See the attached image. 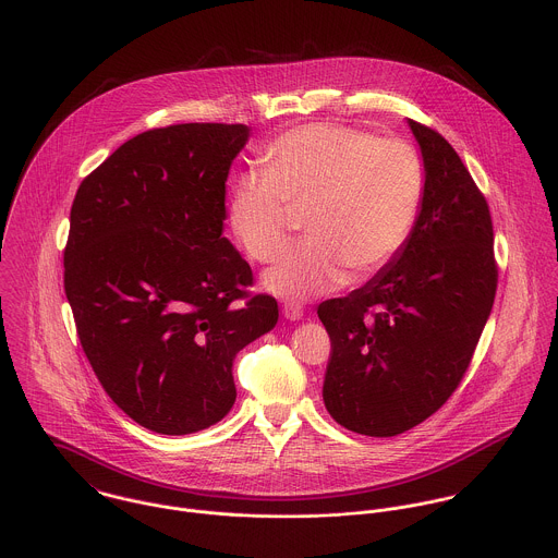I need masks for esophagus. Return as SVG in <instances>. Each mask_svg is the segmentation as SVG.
<instances>
[{"mask_svg":"<svg viewBox=\"0 0 558 558\" xmlns=\"http://www.w3.org/2000/svg\"><path fill=\"white\" fill-rule=\"evenodd\" d=\"M282 315H284L289 322H300V319L304 317V308H302L300 304H295V302H287V304L282 306Z\"/></svg>","mask_w":558,"mask_h":558,"instance_id":"34e87169","label":"esophagus"}]
</instances>
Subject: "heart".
Here are the masks:
<instances>
[{
	"mask_svg": "<svg viewBox=\"0 0 558 558\" xmlns=\"http://www.w3.org/2000/svg\"><path fill=\"white\" fill-rule=\"evenodd\" d=\"M260 159L265 172H245L232 185L230 228L250 258L271 263L289 245L291 209L306 211L308 241L265 274L267 291L284 300L373 278L421 218L425 161L401 137L315 122L278 135Z\"/></svg>",
	"mask_w": 558,
	"mask_h": 558,
	"instance_id": "b5f03b06",
	"label": "heart"
}]
</instances>
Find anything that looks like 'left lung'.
Here are the masks:
<instances>
[{"mask_svg":"<svg viewBox=\"0 0 558 558\" xmlns=\"http://www.w3.org/2000/svg\"><path fill=\"white\" fill-rule=\"evenodd\" d=\"M427 185L403 250L364 287L319 304L332 351L324 403L338 425L399 436L461 384L498 287L487 201L445 137L410 118Z\"/></svg>","mask_w":558,"mask_h":558,"instance_id":"left-lung-1","label":"left lung"}]
</instances>
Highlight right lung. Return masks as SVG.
Wrapping results in <instances>:
<instances>
[{
	"mask_svg": "<svg viewBox=\"0 0 558 558\" xmlns=\"http://www.w3.org/2000/svg\"><path fill=\"white\" fill-rule=\"evenodd\" d=\"M245 124L144 131L93 170L71 207L64 291L82 349L137 425L185 436L230 412L234 355L278 322L252 295L247 260L222 234L226 179Z\"/></svg>",
	"mask_w": 558,
	"mask_h": 558,
	"instance_id": "right-lung-1",
	"label": "right lung"
}]
</instances>
